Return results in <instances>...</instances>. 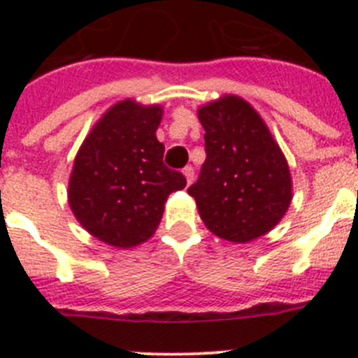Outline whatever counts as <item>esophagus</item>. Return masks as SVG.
Here are the masks:
<instances>
[{
    "instance_id": "34e87169",
    "label": "esophagus",
    "mask_w": 358,
    "mask_h": 358,
    "mask_svg": "<svg viewBox=\"0 0 358 358\" xmlns=\"http://www.w3.org/2000/svg\"><path fill=\"white\" fill-rule=\"evenodd\" d=\"M182 173H185L186 177V185H192V181H194V169H192V166H185V169H182Z\"/></svg>"
}]
</instances>
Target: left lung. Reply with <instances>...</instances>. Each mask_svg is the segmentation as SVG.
<instances>
[{
  "label": "left lung",
  "mask_w": 358,
  "mask_h": 358,
  "mask_svg": "<svg viewBox=\"0 0 358 358\" xmlns=\"http://www.w3.org/2000/svg\"><path fill=\"white\" fill-rule=\"evenodd\" d=\"M206 161L188 194L213 235L248 243L280 222L292 201L285 156L262 116L226 94L199 109Z\"/></svg>",
  "instance_id": "obj_1"
}]
</instances>
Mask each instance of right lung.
<instances>
[{"instance_id": "obj_1", "label": "right lung", "mask_w": 358, "mask_h": 358, "mask_svg": "<svg viewBox=\"0 0 358 358\" xmlns=\"http://www.w3.org/2000/svg\"><path fill=\"white\" fill-rule=\"evenodd\" d=\"M161 106L115 103L77 152L68 201L87 233L113 248L147 242L157 229L169 195L186 186L181 172L164 166L156 138Z\"/></svg>"}]
</instances>
